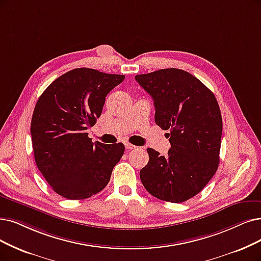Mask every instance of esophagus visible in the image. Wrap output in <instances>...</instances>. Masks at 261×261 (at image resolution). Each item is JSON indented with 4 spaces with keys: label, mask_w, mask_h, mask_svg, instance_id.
<instances>
[{
    "label": "esophagus",
    "mask_w": 261,
    "mask_h": 261,
    "mask_svg": "<svg viewBox=\"0 0 261 261\" xmlns=\"http://www.w3.org/2000/svg\"><path fill=\"white\" fill-rule=\"evenodd\" d=\"M125 148L128 149V150H132V149H136L137 147H136V145L129 143V142H125Z\"/></svg>",
    "instance_id": "obj_1"
}]
</instances>
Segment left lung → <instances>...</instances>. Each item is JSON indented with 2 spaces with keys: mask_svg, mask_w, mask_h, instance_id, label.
I'll return each instance as SVG.
<instances>
[{
  "mask_svg": "<svg viewBox=\"0 0 261 261\" xmlns=\"http://www.w3.org/2000/svg\"><path fill=\"white\" fill-rule=\"evenodd\" d=\"M136 81L151 95L155 123L168 130V155L148 148L149 163L140 180L158 199L179 203L189 200L209 183L220 164L223 121L213 93L178 68L137 75Z\"/></svg>",
  "mask_w": 261,
  "mask_h": 261,
  "instance_id": "8db88e82",
  "label": "left lung"
}]
</instances>
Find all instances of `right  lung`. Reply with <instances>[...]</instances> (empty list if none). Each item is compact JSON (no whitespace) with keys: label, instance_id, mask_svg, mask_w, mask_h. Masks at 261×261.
Returning a JSON list of instances; mask_svg holds the SVG:
<instances>
[{"label":"right lung","instance_id":"add662e5","mask_svg":"<svg viewBox=\"0 0 261 261\" xmlns=\"http://www.w3.org/2000/svg\"><path fill=\"white\" fill-rule=\"evenodd\" d=\"M92 68L57 78L34 108L31 136L37 168L57 194L86 199L105 189L124 144L92 142L87 129L100 117L108 93L124 80Z\"/></svg>","mask_w":261,"mask_h":261}]
</instances>
